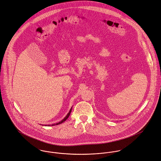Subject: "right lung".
I'll use <instances>...</instances> for the list:
<instances>
[{
  "instance_id": "right-lung-1",
  "label": "right lung",
  "mask_w": 161,
  "mask_h": 161,
  "mask_svg": "<svg viewBox=\"0 0 161 161\" xmlns=\"http://www.w3.org/2000/svg\"><path fill=\"white\" fill-rule=\"evenodd\" d=\"M71 109H72V107L71 108V109H70V110H69V113L67 114V115L65 116L64 118V119H63L61 121H60V122H58V123H55V124H53V125H48V126H55V125H60V124H62V123H64V122L67 119H68V118L69 117V114H70V113H71ZM45 126H47V125H45Z\"/></svg>"
}]
</instances>
